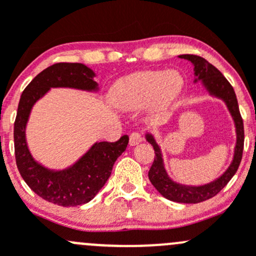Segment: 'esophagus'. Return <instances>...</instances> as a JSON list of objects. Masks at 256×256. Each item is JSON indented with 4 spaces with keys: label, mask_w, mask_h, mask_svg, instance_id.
Instances as JSON below:
<instances>
[{
    "label": "esophagus",
    "mask_w": 256,
    "mask_h": 256,
    "mask_svg": "<svg viewBox=\"0 0 256 256\" xmlns=\"http://www.w3.org/2000/svg\"><path fill=\"white\" fill-rule=\"evenodd\" d=\"M142 141V136L140 132H132L130 135V144L131 146H136Z\"/></svg>",
    "instance_id": "1"
}]
</instances>
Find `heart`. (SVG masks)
<instances>
[{"instance_id": "heart-1", "label": "heart", "mask_w": 256, "mask_h": 256, "mask_svg": "<svg viewBox=\"0 0 256 256\" xmlns=\"http://www.w3.org/2000/svg\"><path fill=\"white\" fill-rule=\"evenodd\" d=\"M183 86L184 80L178 72H138L116 82L109 100L114 108L124 112L140 110L151 102L157 110H164L180 96Z\"/></svg>"}]
</instances>
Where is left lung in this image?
Here are the masks:
<instances>
[{"label": "left lung", "instance_id": "1", "mask_svg": "<svg viewBox=\"0 0 256 256\" xmlns=\"http://www.w3.org/2000/svg\"><path fill=\"white\" fill-rule=\"evenodd\" d=\"M178 58L186 59L192 63L193 70H194V82H200L210 96L224 102L234 121L236 134V142L234 147V156L232 164H229V167L222 176L212 180L210 183H206L202 186H187L177 183L176 180H172L167 174L164 162V154H162L161 147L157 144L154 136L152 135L151 131H147L144 135L146 141L154 146V154H156L154 164L148 171V178L152 186L167 200L177 203H193L194 204V203H200L218 194L226 187V183L232 180V177L236 174L242 156L244 125H242V118L239 112L236 92L228 80L224 78L223 74L202 56H193V54H182V56H178Z\"/></svg>", "mask_w": 256, "mask_h": 256}]
</instances>
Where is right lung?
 <instances>
[{"mask_svg": "<svg viewBox=\"0 0 256 256\" xmlns=\"http://www.w3.org/2000/svg\"><path fill=\"white\" fill-rule=\"evenodd\" d=\"M95 72L82 63H56L40 72L20 95L14 121V154L17 168L28 187L54 204L74 207L90 202L104 187L118 157L126 150L128 136L116 142H95L72 166L52 170L33 158L26 128L36 102L53 88L98 92Z\"/></svg>", "mask_w": 256, "mask_h": 256, "instance_id": "add662e5", "label": "right lung"}]
</instances>
